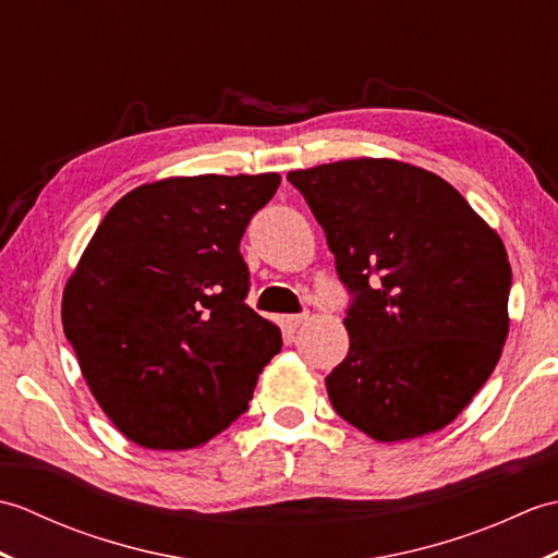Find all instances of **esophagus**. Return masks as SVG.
Masks as SVG:
<instances>
[{
	"instance_id": "34e87169",
	"label": "esophagus",
	"mask_w": 558,
	"mask_h": 558,
	"mask_svg": "<svg viewBox=\"0 0 558 558\" xmlns=\"http://www.w3.org/2000/svg\"><path fill=\"white\" fill-rule=\"evenodd\" d=\"M310 322V314H298V316H288V326L290 328H302Z\"/></svg>"
}]
</instances>
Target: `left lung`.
Returning <instances> with one entry per match:
<instances>
[{
	"instance_id": "obj_1",
	"label": "left lung",
	"mask_w": 558,
	"mask_h": 558,
	"mask_svg": "<svg viewBox=\"0 0 558 558\" xmlns=\"http://www.w3.org/2000/svg\"><path fill=\"white\" fill-rule=\"evenodd\" d=\"M352 294L330 405L376 441L444 429L487 384L508 336L501 236L434 172L357 158L288 174Z\"/></svg>"
}]
</instances>
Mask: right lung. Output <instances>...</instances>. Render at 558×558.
<instances>
[{"label":"right lung","instance_id":"right-lung-1","mask_svg":"<svg viewBox=\"0 0 558 558\" xmlns=\"http://www.w3.org/2000/svg\"><path fill=\"white\" fill-rule=\"evenodd\" d=\"M280 174L170 177L110 208L66 280L64 336L129 441L184 450L240 417L282 348L244 300L240 242Z\"/></svg>","mask_w":558,"mask_h":558}]
</instances>
